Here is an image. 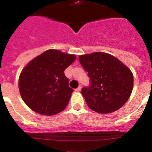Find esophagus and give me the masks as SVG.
<instances>
[{
  "label": "esophagus",
  "mask_w": 152,
  "mask_h": 152,
  "mask_svg": "<svg viewBox=\"0 0 152 152\" xmlns=\"http://www.w3.org/2000/svg\"><path fill=\"white\" fill-rule=\"evenodd\" d=\"M80 90H81V86H79L78 88L75 89V91H77V92H79V91H80Z\"/></svg>",
  "instance_id": "esophagus-1"
}]
</instances>
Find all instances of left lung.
<instances>
[{"mask_svg":"<svg viewBox=\"0 0 152 152\" xmlns=\"http://www.w3.org/2000/svg\"><path fill=\"white\" fill-rule=\"evenodd\" d=\"M78 58L91 80L90 87L81 90L89 108L98 113H110L121 108L133 88V75L129 68L105 52L82 55Z\"/></svg>","mask_w":152,"mask_h":152,"instance_id":"left-lung-1","label":"left lung"}]
</instances>
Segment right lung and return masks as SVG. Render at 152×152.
<instances>
[{"mask_svg":"<svg viewBox=\"0 0 152 152\" xmlns=\"http://www.w3.org/2000/svg\"><path fill=\"white\" fill-rule=\"evenodd\" d=\"M75 59V55L49 49L24 67L19 77V90L32 110L45 116L64 110L73 92L64 72Z\"/></svg>","mask_w":152,"mask_h":152,"instance_id":"1","label":"right lung"}]
</instances>
